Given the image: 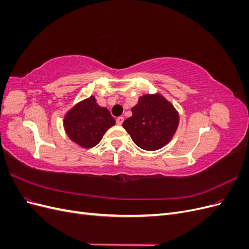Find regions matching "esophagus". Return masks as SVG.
I'll return each mask as SVG.
<instances>
[{"label":"esophagus","instance_id":"1","mask_svg":"<svg viewBox=\"0 0 249 249\" xmlns=\"http://www.w3.org/2000/svg\"><path fill=\"white\" fill-rule=\"evenodd\" d=\"M123 123H124V117H123V116H119V117L116 118V124H117L118 125H122Z\"/></svg>","mask_w":249,"mask_h":249}]
</instances>
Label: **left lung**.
Listing matches in <instances>:
<instances>
[{
	"mask_svg": "<svg viewBox=\"0 0 249 249\" xmlns=\"http://www.w3.org/2000/svg\"><path fill=\"white\" fill-rule=\"evenodd\" d=\"M132 112L123 126L142 149L157 150L166 145L178 129V111L159 93L139 97Z\"/></svg>",
	"mask_w": 249,
	"mask_h": 249,
	"instance_id": "1",
	"label": "left lung"
}]
</instances>
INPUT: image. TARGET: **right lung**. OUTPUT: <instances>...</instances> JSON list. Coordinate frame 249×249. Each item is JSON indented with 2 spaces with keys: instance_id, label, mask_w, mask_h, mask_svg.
I'll use <instances>...</instances> for the list:
<instances>
[{
  "instance_id": "right-lung-1",
  "label": "right lung",
  "mask_w": 249,
  "mask_h": 249,
  "mask_svg": "<svg viewBox=\"0 0 249 249\" xmlns=\"http://www.w3.org/2000/svg\"><path fill=\"white\" fill-rule=\"evenodd\" d=\"M63 124L71 140L82 147L90 148L95 146L106 131L115 124V119L107 108L97 105L94 96H90L66 113Z\"/></svg>"
}]
</instances>
